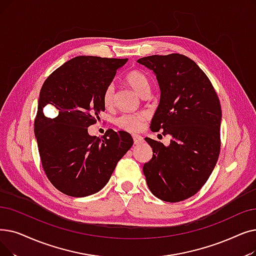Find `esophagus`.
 <instances>
[{"label": "esophagus", "instance_id": "34e87169", "mask_svg": "<svg viewBox=\"0 0 256 256\" xmlns=\"http://www.w3.org/2000/svg\"><path fill=\"white\" fill-rule=\"evenodd\" d=\"M132 139H134L135 144H140L143 142V138L139 135H132Z\"/></svg>", "mask_w": 256, "mask_h": 256}]
</instances>
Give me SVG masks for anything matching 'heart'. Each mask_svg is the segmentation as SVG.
<instances>
[{"label": "heart", "mask_w": 256, "mask_h": 256, "mask_svg": "<svg viewBox=\"0 0 256 256\" xmlns=\"http://www.w3.org/2000/svg\"><path fill=\"white\" fill-rule=\"evenodd\" d=\"M128 84L141 96L146 92H150V80L146 74L140 71H130L126 75ZM114 97V86L108 84L104 92L102 100L106 106H112ZM148 118L146 112L137 114H124L117 119V124L120 128L128 132H138L142 128L143 122Z\"/></svg>", "instance_id": "heart-1"}]
</instances>
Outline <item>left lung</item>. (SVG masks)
I'll list each match as a JSON object with an SVG mask.
<instances>
[{
    "instance_id": "1",
    "label": "left lung",
    "mask_w": 256,
    "mask_h": 256,
    "mask_svg": "<svg viewBox=\"0 0 256 256\" xmlns=\"http://www.w3.org/2000/svg\"><path fill=\"white\" fill-rule=\"evenodd\" d=\"M152 70L160 88V102L152 132L172 137L168 146L146 138L152 158L143 166L150 190L176 203L196 194L216 164L222 110L206 74L185 55H152L137 60Z\"/></svg>"
}]
</instances>
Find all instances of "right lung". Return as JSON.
Returning a JSON list of instances; mask_svg holds the SVG:
<instances>
[{
    "mask_svg": "<svg viewBox=\"0 0 256 256\" xmlns=\"http://www.w3.org/2000/svg\"><path fill=\"white\" fill-rule=\"evenodd\" d=\"M128 58L77 56L62 64L44 82L34 120L42 168L62 194L82 198L102 190L118 161L134 140L124 130H108L102 137L88 135L106 110L102 96ZM53 105L52 118L43 108Z\"/></svg>",
    "mask_w": 256,
    "mask_h": 256,
    "instance_id": "add662e5",
    "label": "right lung"
}]
</instances>
